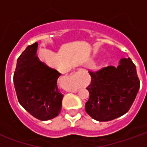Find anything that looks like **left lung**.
I'll return each mask as SVG.
<instances>
[{"instance_id":"8db88e82","label":"left lung","mask_w":147,"mask_h":147,"mask_svg":"<svg viewBox=\"0 0 147 147\" xmlns=\"http://www.w3.org/2000/svg\"><path fill=\"white\" fill-rule=\"evenodd\" d=\"M91 83L85 110L98 121H109L123 116L129 110L139 90L136 67L130 58H122L113 66L90 72Z\"/></svg>"}]
</instances>
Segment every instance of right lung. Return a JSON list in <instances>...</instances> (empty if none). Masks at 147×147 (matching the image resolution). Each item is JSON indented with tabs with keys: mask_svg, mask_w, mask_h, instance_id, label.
<instances>
[{
	"mask_svg": "<svg viewBox=\"0 0 147 147\" xmlns=\"http://www.w3.org/2000/svg\"><path fill=\"white\" fill-rule=\"evenodd\" d=\"M38 43L28 45L18 58L13 81L18 101L26 110L40 120L59 115L64 95L57 80L61 74L37 56Z\"/></svg>",
	"mask_w": 147,
	"mask_h": 147,
	"instance_id": "add662e5",
	"label": "right lung"
}]
</instances>
